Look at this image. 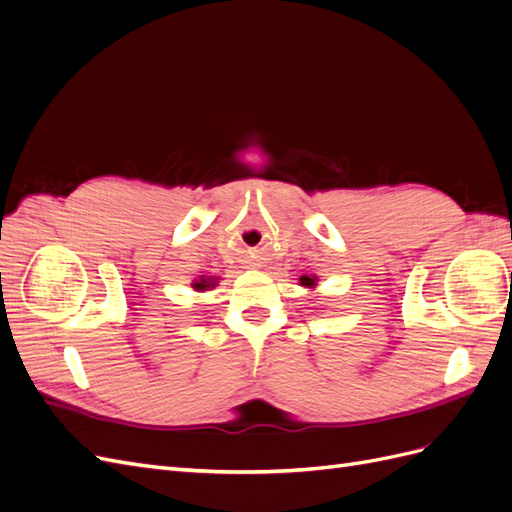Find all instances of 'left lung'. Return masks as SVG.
<instances>
[{
    "label": "left lung",
    "mask_w": 512,
    "mask_h": 512,
    "mask_svg": "<svg viewBox=\"0 0 512 512\" xmlns=\"http://www.w3.org/2000/svg\"><path fill=\"white\" fill-rule=\"evenodd\" d=\"M301 286H305V288H316V284H318V277L316 275H301Z\"/></svg>",
    "instance_id": "1"
}]
</instances>
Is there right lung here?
I'll return each instance as SVG.
<instances>
[{
	"instance_id": "right-lung-1",
	"label": "right lung",
	"mask_w": 512,
	"mask_h": 512,
	"mask_svg": "<svg viewBox=\"0 0 512 512\" xmlns=\"http://www.w3.org/2000/svg\"><path fill=\"white\" fill-rule=\"evenodd\" d=\"M218 280H220V277H207V275H200L198 277V280H194L192 282V288L196 290V292H207V290H211V288H215V286H218Z\"/></svg>"
}]
</instances>
